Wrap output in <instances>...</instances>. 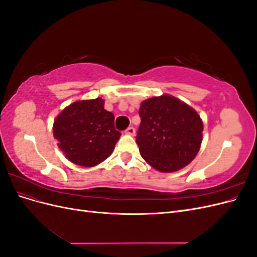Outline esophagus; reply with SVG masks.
I'll return each mask as SVG.
<instances>
[{"mask_svg":"<svg viewBox=\"0 0 257 257\" xmlns=\"http://www.w3.org/2000/svg\"><path fill=\"white\" fill-rule=\"evenodd\" d=\"M125 134L127 135H134L135 134V128L133 126H130L125 130Z\"/></svg>","mask_w":257,"mask_h":257,"instance_id":"34e87169","label":"esophagus"}]
</instances>
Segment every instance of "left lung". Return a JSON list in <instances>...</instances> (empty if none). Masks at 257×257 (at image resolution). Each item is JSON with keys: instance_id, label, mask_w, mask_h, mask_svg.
<instances>
[{"instance_id": "1", "label": "left lung", "mask_w": 257, "mask_h": 257, "mask_svg": "<svg viewBox=\"0 0 257 257\" xmlns=\"http://www.w3.org/2000/svg\"><path fill=\"white\" fill-rule=\"evenodd\" d=\"M136 143L144 160L164 173L181 169L196 157L203 138V121L189 105L170 95L145 100Z\"/></svg>"}]
</instances>
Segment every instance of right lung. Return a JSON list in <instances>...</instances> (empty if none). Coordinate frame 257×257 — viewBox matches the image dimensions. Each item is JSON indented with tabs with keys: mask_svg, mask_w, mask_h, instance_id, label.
<instances>
[{
	"mask_svg": "<svg viewBox=\"0 0 257 257\" xmlns=\"http://www.w3.org/2000/svg\"><path fill=\"white\" fill-rule=\"evenodd\" d=\"M53 135L67 160L92 167L110 157L121 133L114 128L113 113L97 97L66 107L54 121Z\"/></svg>",
	"mask_w": 257,
	"mask_h": 257,
	"instance_id": "1",
	"label": "right lung"
}]
</instances>
